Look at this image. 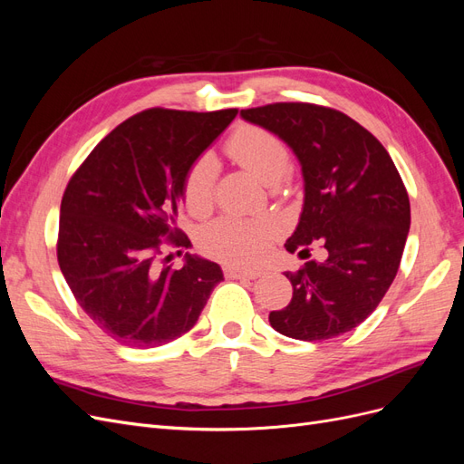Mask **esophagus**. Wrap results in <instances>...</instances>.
I'll list each match as a JSON object with an SVG mask.
<instances>
[{
	"mask_svg": "<svg viewBox=\"0 0 464 464\" xmlns=\"http://www.w3.org/2000/svg\"><path fill=\"white\" fill-rule=\"evenodd\" d=\"M224 275L228 278H249L256 280L263 275L261 269H244V266H224Z\"/></svg>",
	"mask_w": 464,
	"mask_h": 464,
	"instance_id": "1",
	"label": "esophagus"
}]
</instances>
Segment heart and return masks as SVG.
Wrapping results in <instances>:
<instances>
[{
    "instance_id": "b5f03b06",
    "label": "heart",
    "mask_w": 464,
    "mask_h": 464,
    "mask_svg": "<svg viewBox=\"0 0 464 464\" xmlns=\"http://www.w3.org/2000/svg\"><path fill=\"white\" fill-rule=\"evenodd\" d=\"M227 154L261 184L276 186L290 170L288 149L275 135L259 128H240L227 143ZM218 178V162L213 154H203L195 160L184 179V203L195 217L208 213L215 201V186ZM275 228L265 220H242L224 217L199 236V247L207 256L224 263L256 261L271 242Z\"/></svg>"
}]
</instances>
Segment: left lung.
I'll return each mask as SVG.
<instances>
[{
    "label": "left lung",
    "instance_id": "8db88e82",
    "mask_svg": "<svg viewBox=\"0 0 464 464\" xmlns=\"http://www.w3.org/2000/svg\"><path fill=\"white\" fill-rule=\"evenodd\" d=\"M240 118L271 131L298 159L304 205L285 247L305 256L312 242L327 249L305 261L292 283V300L271 312V327L298 341H325L372 315L395 278L411 201L389 152L343 111L302 102L242 110Z\"/></svg>",
    "mask_w": 464,
    "mask_h": 464
}]
</instances>
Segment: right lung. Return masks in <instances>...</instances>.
<instances>
[{"label": "right lung", "instance_id": "add662e5", "mask_svg": "<svg viewBox=\"0 0 464 464\" xmlns=\"http://www.w3.org/2000/svg\"><path fill=\"white\" fill-rule=\"evenodd\" d=\"M237 110L198 114L152 108L120 123L69 179L60 208L58 261L77 304L125 346L154 348L198 323L220 265L186 254L160 265V240L191 247L178 228L189 166Z\"/></svg>", "mask_w": 464, "mask_h": 464}]
</instances>
